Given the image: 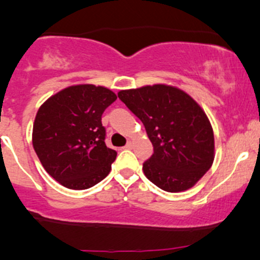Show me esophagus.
Here are the masks:
<instances>
[{
  "mask_svg": "<svg viewBox=\"0 0 260 260\" xmlns=\"http://www.w3.org/2000/svg\"><path fill=\"white\" fill-rule=\"evenodd\" d=\"M132 146H133L132 142H127V145L123 147V148H124V149H131V148H132Z\"/></svg>",
  "mask_w": 260,
  "mask_h": 260,
  "instance_id": "1",
  "label": "esophagus"
}]
</instances>
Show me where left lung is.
<instances>
[{
  "label": "left lung",
  "mask_w": 260,
  "mask_h": 260,
  "mask_svg": "<svg viewBox=\"0 0 260 260\" xmlns=\"http://www.w3.org/2000/svg\"><path fill=\"white\" fill-rule=\"evenodd\" d=\"M118 98L141 119L153 146L146 177L167 192L192 187L214 162V132L200 106L176 86L154 84L120 90Z\"/></svg>",
  "instance_id": "8db88e82"
}]
</instances>
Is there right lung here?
Listing matches in <instances>:
<instances>
[{
	"label": "right lung",
	"instance_id": "1",
	"mask_svg": "<svg viewBox=\"0 0 260 260\" xmlns=\"http://www.w3.org/2000/svg\"><path fill=\"white\" fill-rule=\"evenodd\" d=\"M117 99L104 86L80 84L50 96L39 108L32 145L46 172L73 190H85L111 172L117 157L106 146L102 114Z\"/></svg>",
	"mask_w": 260,
	"mask_h": 260
}]
</instances>
